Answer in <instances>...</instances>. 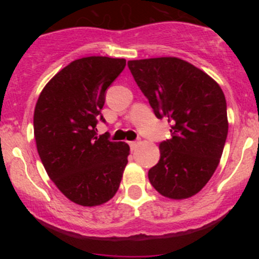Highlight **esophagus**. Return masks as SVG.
<instances>
[{
  "label": "esophagus",
  "mask_w": 259,
  "mask_h": 259,
  "mask_svg": "<svg viewBox=\"0 0 259 259\" xmlns=\"http://www.w3.org/2000/svg\"><path fill=\"white\" fill-rule=\"evenodd\" d=\"M129 146H130V150L134 151L136 148V146H138V142H136V141H130L129 142Z\"/></svg>",
  "instance_id": "esophagus-1"
}]
</instances>
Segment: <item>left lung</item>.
Wrapping results in <instances>:
<instances>
[{
    "label": "left lung",
    "mask_w": 259,
    "mask_h": 259,
    "mask_svg": "<svg viewBox=\"0 0 259 259\" xmlns=\"http://www.w3.org/2000/svg\"><path fill=\"white\" fill-rule=\"evenodd\" d=\"M136 84L158 119L167 118L171 139L159 144L160 158L148 179L160 195L189 198L209 181L228 136L227 101L217 82L175 57L127 62Z\"/></svg>",
    "instance_id": "obj_1"
}]
</instances>
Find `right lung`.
Instances as JSON below:
<instances>
[{
  "instance_id": "1",
  "label": "right lung",
  "mask_w": 259,
  "mask_h": 259,
  "mask_svg": "<svg viewBox=\"0 0 259 259\" xmlns=\"http://www.w3.org/2000/svg\"><path fill=\"white\" fill-rule=\"evenodd\" d=\"M123 58L76 59L47 82L35 106L34 135L50 179L74 203L100 206L120 185L130 147L97 135L106 90L125 68Z\"/></svg>"
}]
</instances>
